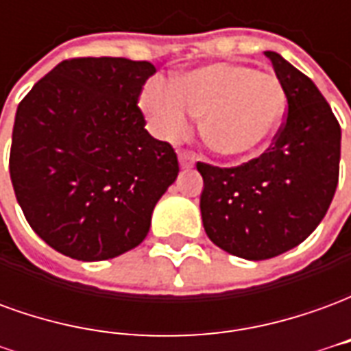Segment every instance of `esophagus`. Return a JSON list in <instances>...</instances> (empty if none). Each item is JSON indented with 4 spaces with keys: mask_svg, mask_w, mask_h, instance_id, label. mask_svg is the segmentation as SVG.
<instances>
[{
    "mask_svg": "<svg viewBox=\"0 0 351 351\" xmlns=\"http://www.w3.org/2000/svg\"><path fill=\"white\" fill-rule=\"evenodd\" d=\"M178 161H180V165L184 169L193 167V163H195V154L188 152V150H182V152H178Z\"/></svg>",
    "mask_w": 351,
    "mask_h": 351,
    "instance_id": "obj_1",
    "label": "esophagus"
}]
</instances>
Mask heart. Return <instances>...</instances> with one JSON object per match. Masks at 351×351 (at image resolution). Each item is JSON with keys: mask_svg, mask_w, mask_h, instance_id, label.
Wrapping results in <instances>:
<instances>
[{"mask_svg": "<svg viewBox=\"0 0 351 351\" xmlns=\"http://www.w3.org/2000/svg\"><path fill=\"white\" fill-rule=\"evenodd\" d=\"M152 130L178 138L191 116L203 118V133L216 152L241 156L258 150L271 137L286 108L276 75L248 65L213 64L184 73L167 84L154 80L141 95Z\"/></svg>", "mask_w": 351, "mask_h": 351, "instance_id": "b5f03b06", "label": "heart"}]
</instances>
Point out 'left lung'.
I'll list each match as a JSON object with an SVG mask.
<instances>
[{
    "instance_id": "obj_1",
    "label": "left lung",
    "mask_w": 351,
    "mask_h": 351,
    "mask_svg": "<svg viewBox=\"0 0 351 351\" xmlns=\"http://www.w3.org/2000/svg\"><path fill=\"white\" fill-rule=\"evenodd\" d=\"M287 114L259 158L237 167L197 161L208 239L237 258L261 261L301 244L324 220L339 184L340 125L316 84L267 50Z\"/></svg>"
}]
</instances>
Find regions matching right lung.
I'll list each match as a JSON object with an SVG mask.
<instances>
[{
    "instance_id": "add662e5",
    "label": "right lung",
    "mask_w": 351,
    "mask_h": 351,
    "mask_svg": "<svg viewBox=\"0 0 351 351\" xmlns=\"http://www.w3.org/2000/svg\"><path fill=\"white\" fill-rule=\"evenodd\" d=\"M154 73L150 62L71 58L20 101L12 188L27 223L60 254L103 261L148 235L154 206L180 171L137 107Z\"/></svg>"
}]
</instances>
